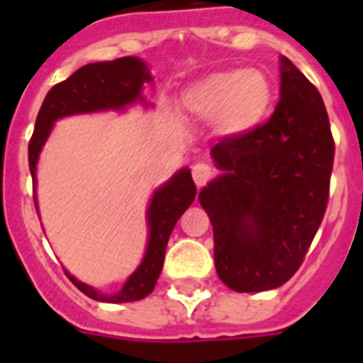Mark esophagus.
<instances>
[{"mask_svg": "<svg viewBox=\"0 0 363 363\" xmlns=\"http://www.w3.org/2000/svg\"><path fill=\"white\" fill-rule=\"evenodd\" d=\"M192 177L194 182H196L198 186H203L205 182L213 177V167H211L209 164H205V162H198V164L192 167Z\"/></svg>", "mask_w": 363, "mask_h": 363, "instance_id": "34e87169", "label": "esophagus"}]
</instances>
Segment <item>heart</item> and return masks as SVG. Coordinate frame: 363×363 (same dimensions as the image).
I'll use <instances>...</instances> for the list:
<instances>
[{"label":"heart","mask_w":363,"mask_h":363,"mask_svg":"<svg viewBox=\"0 0 363 363\" xmlns=\"http://www.w3.org/2000/svg\"><path fill=\"white\" fill-rule=\"evenodd\" d=\"M271 99L273 90L262 71L228 69L190 84L182 92V107L198 118L215 121L218 135L239 139L264 122Z\"/></svg>","instance_id":"heart-1"}]
</instances>
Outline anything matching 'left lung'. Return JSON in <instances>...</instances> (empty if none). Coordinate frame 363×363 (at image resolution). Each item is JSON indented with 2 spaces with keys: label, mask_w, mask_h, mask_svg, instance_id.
Wrapping results in <instances>:
<instances>
[{
  "label": "left lung",
  "mask_w": 363,
  "mask_h": 363,
  "mask_svg": "<svg viewBox=\"0 0 363 363\" xmlns=\"http://www.w3.org/2000/svg\"><path fill=\"white\" fill-rule=\"evenodd\" d=\"M333 152L320 92L281 56L275 113L252 133L211 148L220 175L198 196L228 288L265 292L299 269L326 213Z\"/></svg>",
  "instance_id": "1"
}]
</instances>
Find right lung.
Instances as JSON below:
<instances>
[{"label": "right lung", "instance_id": "obj_1", "mask_svg": "<svg viewBox=\"0 0 363 363\" xmlns=\"http://www.w3.org/2000/svg\"><path fill=\"white\" fill-rule=\"evenodd\" d=\"M147 82H152V75L147 64L135 56H125L113 62H96V64L82 65L69 79L50 88L37 115L35 130L28 147L33 192L37 188L39 154L56 121L73 115L125 111L135 104L148 107L147 99L143 96V88ZM194 198H196V184L188 167L179 169L169 181L154 190L147 209V250H145L141 264L128 277V281L118 292H99L98 288L81 282L71 275L69 271H65L71 282L82 294H86L88 298L104 301V303H128V301L147 298L154 290V284L164 267L165 247H167L171 232L182 213L192 205ZM33 199L37 207V196ZM37 213H39V207H37Z\"/></svg>", "mask_w": 363, "mask_h": 363}]
</instances>
